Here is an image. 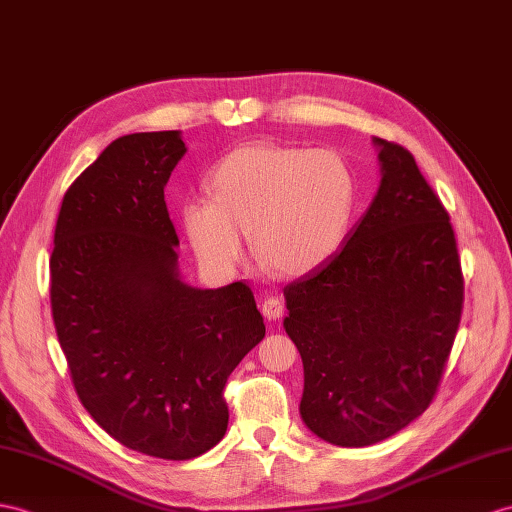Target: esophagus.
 I'll use <instances>...</instances> for the list:
<instances>
[{
    "label": "esophagus",
    "mask_w": 512,
    "mask_h": 512,
    "mask_svg": "<svg viewBox=\"0 0 512 512\" xmlns=\"http://www.w3.org/2000/svg\"><path fill=\"white\" fill-rule=\"evenodd\" d=\"M260 310H263V315L271 321H276V319H280L282 315H284V302L280 297H276V295H267L265 299H263V306H260Z\"/></svg>",
    "instance_id": "34e87169"
}]
</instances>
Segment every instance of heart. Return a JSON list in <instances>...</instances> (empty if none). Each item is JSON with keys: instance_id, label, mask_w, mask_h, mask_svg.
I'll return each mask as SVG.
<instances>
[{"instance_id": "obj_1", "label": "heart", "mask_w": 512, "mask_h": 512, "mask_svg": "<svg viewBox=\"0 0 512 512\" xmlns=\"http://www.w3.org/2000/svg\"><path fill=\"white\" fill-rule=\"evenodd\" d=\"M206 193L180 210L197 258L230 271L245 258V234H252L258 258L284 276H304L339 252L358 195L339 154L273 143L232 149L210 169Z\"/></svg>"}]
</instances>
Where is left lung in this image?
<instances>
[{
  "instance_id": "left-lung-1",
  "label": "left lung",
  "mask_w": 512,
  "mask_h": 512,
  "mask_svg": "<svg viewBox=\"0 0 512 512\" xmlns=\"http://www.w3.org/2000/svg\"><path fill=\"white\" fill-rule=\"evenodd\" d=\"M380 189L339 254L284 286L304 363L299 413L341 447L389 439L426 410L463 315L450 215L413 154L373 139Z\"/></svg>"
}]
</instances>
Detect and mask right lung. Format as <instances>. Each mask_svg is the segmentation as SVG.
<instances>
[{
  "mask_svg": "<svg viewBox=\"0 0 512 512\" xmlns=\"http://www.w3.org/2000/svg\"><path fill=\"white\" fill-rule=\"evenodd\" d=\"M178 130L112 141L73 182L56 221L49 302L73 389L112 439L189 460L228 428L223 389L265 336L252 289L180 280L165 186Z\"/></svg>",
  "mask_w": 512,
  "mask_h": 512,
  "instance_id": "right-lung-1",
  "label": "right lung"
}]
</instances>
